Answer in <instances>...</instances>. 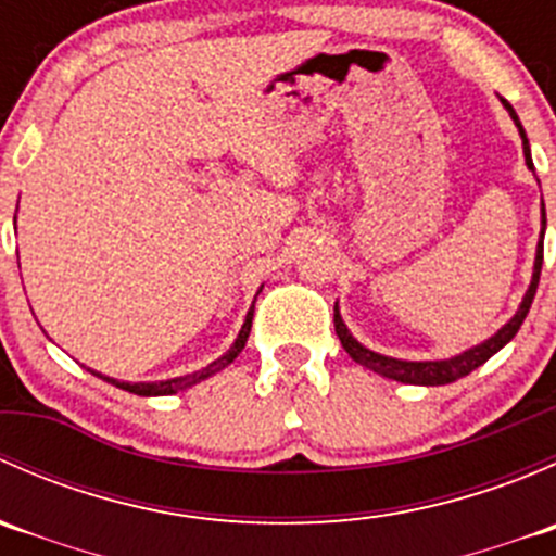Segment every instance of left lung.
Returning a JSON list of instances; mask_svg holds the SVG:
<instances>
[{
	"label": "left lung",
	"instance_id": "obj_1",
	"mask_svg": "<svg viewBox=\"0 0 556 556\" xmlns=\"http://www.w3.org/2000/svg\"><path fill=\"white\" fill-rule=\"evenodd\" d=\"M503 106H506L508 115H511L514 126L519 128L521 148H525L527 169L535 172V169H532L530 142H527V134H525V128H521L519 115L514 112V106L508 102H503ZM541 226H543L541 228V242H538V247H535V263H532L530 288H527V293H525V299H521L517 314H514V317L508 319V323L503 325V328L497 330L495 336H490L486 341H481V344H476V346H470V350L459 352V355L446 357V361H401V357H390V355H382V352H374V350H368V346H363L361 341H357L355 336L350 333V328H346L344 319H341L339 304H336L333 306V325H336V336H339L341 346H344V350L350 352L352 361L361 363L363 368L379 374V377L395 379V382H403V384L435 387V384H450V382H457V379L468 377L470 371H476L479 366H484V363L490 361L495 352H501L503 346H506L508 341L517 336L521 323H525L527 312H530L532 299H535V290H538V279H541V266H543V231H546V206H543V199H541Z\"/></svg>",
	"mask_w": 556,
	"mask_h": 556
}]
</instances>
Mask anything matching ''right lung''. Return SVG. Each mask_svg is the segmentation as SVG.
<instances>
[{"instance_id":"right-lung-1","label":"right lung","mask_w":556,"mask_h":556,"mask_svg":"<svg viewBox=\"0 0 556 556\" xmlns=\"http://www.w3.org/2000/svg\"><path fill=\"white\" fill-rule=\"evenodd\" d=\"M252 309H255V306H252ZM252 309L247 312V317H244V325H242V330H239V336H237V339H233L231 350H228L226 355H220V357H217V361H212L210 366L199 368V371H193V374H185V377H174V379H161V382H117V379H112V377H104V374H99V371H91V368H88V371H91L93 377L104 379V382H110V384L121 387V390H126V392H134V395H144V397H153V395H174V392H179V390H188V387H193V384L204 382V379L215 377L217 371H223V368H226V366H231V363L237 361V355H239V352L244 350V344H247V336H250V328H252Z\"/></svg>"}]
</instances>
